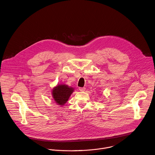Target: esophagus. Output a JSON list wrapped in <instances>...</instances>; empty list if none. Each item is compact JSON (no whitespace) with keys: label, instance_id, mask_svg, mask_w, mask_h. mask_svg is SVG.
<instances>
[{"label":"esophagus","instance_id":"1","mask_svg":"<svg viewBox=\"0 0 155 155\" xmlns=\"http://www.w3.org/2000/svg\"><path fill=\"white\" fill-rule=\"evenodd\" d=\"M85 89H86V88H85V87H79V90H80V91H81V92L84 91H85Z\"/></svg>","mask_w":155,"mask_h":155}]
</instances>
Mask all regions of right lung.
Instances as JSON below:
<instances>
[{"instance_id": "add662e5", "label": "right lung", "mask_w": 155, "mask_h": 155, "mask_svg": "<svg viewBox=\"0 0 155 155\" xmlns=\"http://www.w3.org/2000/svg\"><path fill=\"white\" fill-rule=\"evenodd\" d=\"M74 88L64 84H58L51 89V95L56 104L63 106L74 92Z\"/></svg>"}]
</instances>
